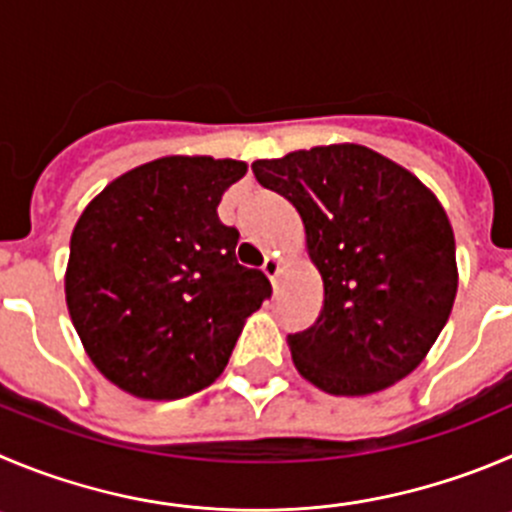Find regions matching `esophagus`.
I'll return each instance as SVG.
<instances>
[{
    "instance_id": "esophagus-1",
    "label": "esophagus",
    "mask_w": 512,
    "mask_h": 512,
    "mask_svg": "<svg viewBox=\"0 0 512 512\" xmlns=\"http://www.w3.org/2000/svg\"><path fill=\"white\" fill-rule=\"evenodd\" d=\"M262 275H265L267 280H270L272 285L278 283V275H280V260L278 257L267 255L265 262H262Z\"/></svg>"
}]
</instances>
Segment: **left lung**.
<instances>
[{
	"label": "left lung",
	"instance_id": "8db88e82",
	"mask_svg": "<svg viewBox=\"0 0 512 512\" xmlns=\"http://www.w3.org/2000/svg\"><path fill=\"white\" fill-rule=\"evenodd\" d=\"M252 174L303 219L323 280L313 326L288 336L298 374L333 396H369L412 374L455 305V232L434 191L358 143L260 159Z\"/></svg>",
	"mask_w": 512,
	"mask_h": 512
}]
</instances>
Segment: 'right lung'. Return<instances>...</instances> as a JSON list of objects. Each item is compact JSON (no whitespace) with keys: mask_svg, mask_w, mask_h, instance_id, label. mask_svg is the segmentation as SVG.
Returning a JSON list of instances; mask_svg holds the SVG:
<instances>
[{"mask_svg":"<svg viewBox=\"0 0 512 512\" xmlns=\"http://www.w3.org/2000/svg\"><path fill=\"white\" fill-rule=\"evenodd\" d=\"M245 161L161 156L90 199L70 237L65 303L95 369L136 399L207 389L270 295L234 260L217 204Z\"/></svg>","mask_w":512,"mask_h":512,"instance_id":"add662e5","label":"right lung"}]
</instances>
